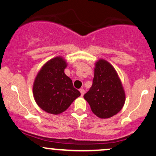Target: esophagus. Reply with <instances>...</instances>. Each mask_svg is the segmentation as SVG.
Segmentation results:
<instances>
[{
  "label": "esophagus",
  "instance_id": "1",
  "mask_svg": "<svg viewBox=\"0 0 156 156\" xmlns=\"http://www.w3.org/2000/svg\"><path fill=\"white\" fill-rule=\"evenodd\" d=\"M80 92L81 96H83V95L85 94V90L83 88H81V89H80Z\"/></svg>",
  "mask_w": 156,
  "mask_h": 156
}]
</instances>
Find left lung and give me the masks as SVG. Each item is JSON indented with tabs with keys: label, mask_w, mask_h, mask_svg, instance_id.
I'll list each match as a JSON object with an SVG mask.
<instances>
[{
	"label": "left lung",
	"mask_w": 156,
	"mask_h": 156,
	"mask_svg": "<svg viewBox=\"0 0 156 156\" xmlns=\"http://www.w3.org/2000/svg\"><path fill=\"white\" fill-rule=\"evenodd\" d=\"M91 110L101 119L115 115L125 102V93L117 72L107 61L96 63L93 85L83 96Z\"/></svg>",
	"instance_id": "left-lung-1"
}]
</instances>
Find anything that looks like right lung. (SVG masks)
<instances>
[{"label":"right lung","mask_w":156,"mask_h":156,"mask_svg":"<svg viewBox=\"0 0 156 156\" xmlns=\"http://www.w3.org/2000/svg\"><path fill=\"white\" fill-rule=\"evenodd\" d=\"M66 63L56 57L46 63L35 78L33 95L38 106L48 113L58 115L69 108L80 93L64 73Z\"/></svg>","instance_id":"1"}]
</instances>
